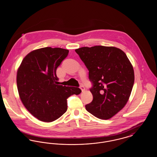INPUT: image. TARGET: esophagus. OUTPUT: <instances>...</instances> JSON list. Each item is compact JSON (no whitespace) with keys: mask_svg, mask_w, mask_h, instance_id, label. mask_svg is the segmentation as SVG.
<instances>
[{"mask_svg":"<svg viewBox=\"0 0 157 157\" xmlns=\"http://www.w3.org/2000/svg\"><path fill=\"white\" fill-rule=\"evenodd\" d=\"M80 88H81V90H82V92H84L85 90V87H84L83 85H81V86H80Z\"/></svg>","mask_w":157,"mask_h":157,"instance_id":"obj_1","label":"esophagus"}]
</instances>
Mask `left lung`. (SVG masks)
<instances>
[{
  "label": "left lung",
  "mask_w": 157,
  "mask_h": 157,
  "mask_svg": "<svg viewBox=\"0 0 157 157\" xmlns=\"http://www.w3.org/2000/svg\"><path fill=\"white\" fill-rule=\"evenodd\" d=\"M75 52L88 69L93 84V100L86 109L98 118H111L130 97L135 78L131 63L124 51L113 46L82 47Z\"/></svg>",
  "instance_id": "obj_1"
}]
</instances>
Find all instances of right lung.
<instances>
[{
	"label": "right lung",
	"instance_id": "right-lung-1",
	"mask_svg": "<svg viewBox=\"0 0 157 157\" xmlns=\"http://www.w3.org/2000/svg\"><path fill=\"white\" fill-rule=\"evenodd\" d=\"M69 51L46 47L29 53L17 71L19 97L25 107L37 119L51 122L67 110V99L79 95V88L59 85L56 71Z\"/></svg>",
	"mask_w": 157,
	"mask_h": 157
}]
</instances>
